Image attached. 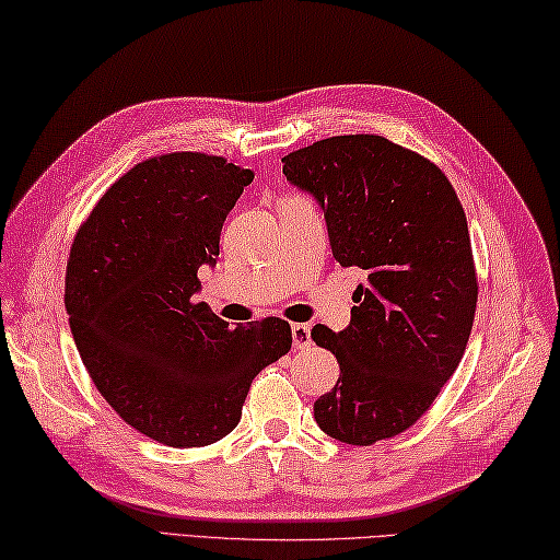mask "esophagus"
Wrapping results in <instances>:
<instances>
[{
	"mask_svg": "<svg viewBox=\"0 0 560 560\" xmlns=\"http://www.w3.org/2000/svg\"><path fill=\"white\" fill-rule=\"evenodd\" d=\"M292 346L294 348H310L312 346V331L310 324H292Z\"/></svg>",
	"mask_w": 560,
	"mask_h": 560,
	"instance_id": "obj_1",
	"label": "esophagus"
}]
</instances>
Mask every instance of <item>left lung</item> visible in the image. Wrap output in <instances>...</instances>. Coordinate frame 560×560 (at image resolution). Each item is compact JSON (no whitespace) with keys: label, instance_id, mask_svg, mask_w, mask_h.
Masks as SVG:
<instances>
[{"label":"left lung","instance_id":"8db88e82","mask_svg":"<svg viewBox=\"0 0 560 560\" xmlns=\"http://www.w3.org/2000/svg\"><path fill=\"white\" fill-rule=\"evenodd\" d=\"M282 163L319 202L334 258L365 276L351 324L312 329L341 368L314 402L316 424L353 446L393 439L431 407L466 351L478 302L466 212L434 163L383 136H331Z\"/></svg>","mask_w":560,"mask_h":560}]
</instances>
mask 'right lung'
I'll use <instances>...</instances> for the list:
<instances>
[{"label": "right lung", "mask_w": 560, "mask_h": 560, "mask_svg": "<svg viewBox=\"0 0 560 560\" xmlns=\"http://www.w3.org/2000/svg\"><path fill=\"white\" fill-rule=\"evenodd\" d=\"M253 173L219 155L167 153L121 175L70 248L66 310L92 383L126 424L173 448L236 429L248 387L290 351V324L231 326L195 302L197 270Z\"/></svg>", "instance_id": "right-lung-1"}]
</instances>
